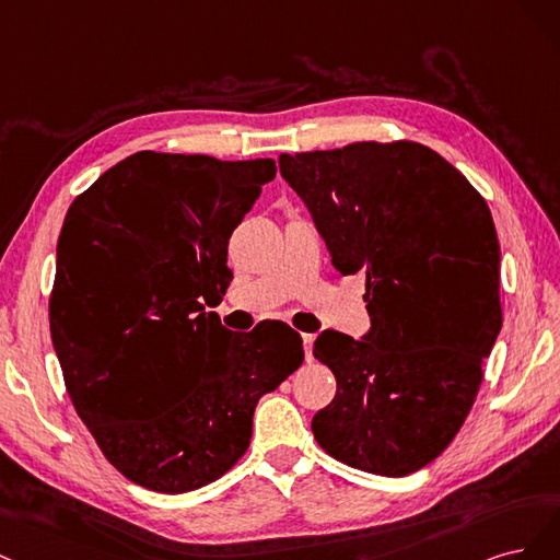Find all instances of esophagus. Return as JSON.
I'll return each mask as SVG.
<instances>
[{
  "label": "esophagus",
  "instance_id": "obj_1",
  "mask_svg": "<svg viewBox=\"0 0 560 560\" xmlns=\"http://www.w3.org/2000/svg\"><path fill=\"white\" fill-rule=\"evenodd\" d=\"M314 335H310V332H304L302 335V345H304V358H306V363H312L314 360Z\"/></svg>",
  "mask_w": 560,
  "mask_h": 560
}]
</instances>
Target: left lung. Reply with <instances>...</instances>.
<instances>
[{
    "label": "left lung",
    "instance_id": "obj_1",
    "mask_svg": "<svg viewBox=\"0 0 560 560\" xmlns=\"http://www.w3.org/2000/svg\"><path fill=\"white\" fill-rule=\"evenodd\" d=\"M341 275H365L372 328L323 330L314 355L337 378L312 419L323 451L405 477L435 460L470 413L502 328L500 244L467 178L417 141L281 153Z\"/></svg>",
    "mask_w": 560,
    "mask_h": 560
}]
</instances>
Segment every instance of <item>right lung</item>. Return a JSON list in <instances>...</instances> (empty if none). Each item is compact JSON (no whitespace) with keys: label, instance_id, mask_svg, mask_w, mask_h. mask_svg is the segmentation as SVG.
<instances>
[{"label":"right lung","instance_id":"1","mask_svg":"<svg viewBox=\"0 0 560 560\" xmlns=\"http://www.w3.org/2000/svg\"><path fill=\"white\" fill-rule=\"evenodd\" d=\"M275 160L139 151L71 202L48 318L65 386L120 475L158 493L223 477L254 411L304 360L281 320L221 326L228 240Z\"/></svg>","mask_w":560,"mask_h":560}]
</instances>
